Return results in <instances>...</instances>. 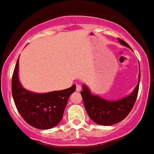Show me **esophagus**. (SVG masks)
Instances as JSON below:
<instances>
[{
    "instance_id": "esophagus-1",
    "label": "esophagus",
    "mask_w": 154,
    "mask_h": 154,
    "mask_svg": "<svg viewBox=\"0 0 154 154\" xmlns=\"http://www.w3.org/2000/svg\"><path fill=\"white\" fill-rule=\"evenodd\" d=\"M82 89V87L80 85H76V91L77 92H80Z\"/></svg>"
}]
</instances>
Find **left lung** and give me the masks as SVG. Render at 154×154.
Instances as JSON below:
<instances>
[{"instance_id":"1","label":"left lung","mask_w":154,"mask_h":154,"mask_svg":"<svg viewBox=\"0 0 154 154\" xmlns=\"http://www.w3.org/2000/svg\"><path fill=\"white\" fill-rule=\"evenodd\" d=\"M118 41L123 46L131 48L124 40L118 38ZM140 81V67L139 83L134 91L130 95L116 101L105 100L99 96L94 95L86 85H83L81 96L88 116L95 123L102 125H112L122 122L129 115L134 106L139 92Z\"/></svg>"}]
</instances>
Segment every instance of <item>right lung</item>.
Returning a JSON list of instances; mask_svg holds the SVG:
<instances>
[{
    "mask_svg": "<svg viewBox=\"0 0 154 154\" xmlns=\"http://www.w3.org/2000/svg\"><path fill=\"white\" fill-rule=\"evenodd\" d=\"M18 59L11 82L12 96L15 106L23 120L31 126L40 130H48L60 123L70 94L76 86L64 90L47 94H36L22 87L18 77Z\"/></svg>",
    "mask_w": 154,
    "mask_h": 154,
    "instance_id": "1",
    "label": "right lung"
}]
</instances>
